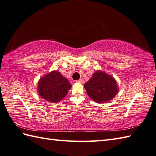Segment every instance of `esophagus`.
Listing matches in <instances>:
<instances>
[{
	"instance_id": "34e87169",
	"label": "esophagus",
	"mask_w": 156,
	"mask_h": 156,
	"mask_svg": "<svg viewBox=\"0 0 156 156\" xmlns=\"http://www.w3.org/2000/svg\"><path fill=\"white\" fill-rule=\"evenodd\" d=\"M76 82H79V83H84V79L83 78H80V80H76Z\"/></svg>"
}]
</instances>
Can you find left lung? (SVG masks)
<instances>
[{
  "mask_svg": "<svg viewBox=\"0 0 156 156\" xmlns=\"http://www.w3.org/2000/svg\"><path fill=\"white\" fill-rule=\"evenodd\" d=\"M84 88L89 97L98 103L111 100L118 92L117 82L113 77L100 70L96 72L84 84Z\"/></svg>",
  "mask_w": 156,
  "mask_h": 156,
  "instance_id": "1",
  "label": "left lung"
}]
</instances>
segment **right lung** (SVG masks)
Listing matches in <instances>:
<instances>
[{
    "label": "right lung",
    "instance_id": "right-lung-1",
    "mask_svg": "<svg viewBox=\"0 0 156 156\" xmlns=\"http://www.w3.org/2000/svg\"><path fill=\"white\" fill-rule=\"evenodd\" d=\"M72 85L60 73L53 71L41 78L38 82L40 97L50 102H58L67 95Z\"/></svg>",
    "mask_w": 156,
    "mask_h": 156
}]
</instances>
